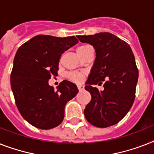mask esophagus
I'll return each instance as SVG.
<instances>
[{
  "label": "esophagus",
  "mask_w": 154,
  "mask_h": 154,
  "mask_svg": "<svg viewBox=\"0 0 154 154\" xmlns=\"http://www.w3.org/2000/svg\"><path fill=\"white\" fill-rule=\"evenodd\" d=\"M77 88H78V90L81 92V91H83L85 87H84L83 85H77Z\"/></svg>",
  "instance_id": "1"
}]
</instances>
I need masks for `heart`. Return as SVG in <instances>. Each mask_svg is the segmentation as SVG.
<instances>
[{
  "label": "heart",
  "instance_id": "obj_1",
  "mask_svg": "<svg viewBox=\"0 0 154 154\" xmlns=\"http://www.w3.org/2000/svg\"><path fill=\"white\" fill-rule=\"evenodd\" d=\"M89 48H92L89 45H81V46L77 48V53H78V54H83L84 52H85V51ZM67 77H68L70 81H73V82H81V81H82V80H83L84 78V73H81V72H77V71L69 72V73H67Z\"/></svg>",
  "mask_w": 154,
  "mask_h": 154
}]
</instances>
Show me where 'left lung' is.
Here are the masks:
<instances>
[{
  "label": "left lung",
  "mask_w": 154,
  "mask_h": 154,
  "mask_svg": "<svg viewBox=\"0 0 154 154\" xmlns=\"http://www.w3.org/2000/svg\"><path fill=\"white\" fill-rule=\"evenodd\" d=\"M96 51V59L85 87L91 101L84 114L89 123L104 128L118 123L129 112L135 98L138 70L128 43L108 32L77 35ZM105 81L103 91L92 84Z\"/></svg>",
  "instance_id": "8db88e82"
}]
</instances>
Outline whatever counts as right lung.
I'll return each mask as SVG.
<instances>
[{"mask_svg": "<svg viewBox=\"0 0 154 154\" xmlns=\"http://www.w3.org/2000/svg\"><path fill=\"white\" fill-rule=\"evenodd\" d=\"M77 42L75 36L39 35L19 47L11 87L19 112L35 127L49 130L61 124L65 106L77 94L76 85L68 81L61 82L57 90L48 83L51 76H57L62 54Z\"/></svg>", "mask_w": 154, "mask_h": 154, "instance_id": "obj_1", "label": "right lung"}]
</instances>
